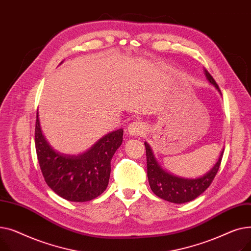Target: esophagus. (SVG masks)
I'll use <instances>...</instances> for the list:
<instances>
[{
	"mask_svg": "<svg viewBox=\"0 0 251 251\" xmlns=\"http://www.w3.org/2000/svg\"><path fill=\"white\" fill-rule=\"evenodd\" d=\"M146 129H147V125L143 122L135 121L129 125L128 133L131 136H141L146 133Z\"/></svg>",
	"mask_w": 251,
	"mask_h": 251,
	"instance_id": "1",
	"label": "esophagus"
}]
</instances>
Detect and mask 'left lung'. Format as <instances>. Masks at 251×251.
<instances>
[{
	"label": "left lung",
	"mask_w": 251,
	"mask_h": 251,
	"mask_svg": "<svg viewBox=\"0 0 251 251\" xmlns=\"http://www.w3.org/2000/svg\"><path fill=\"white\" fill-rule=\"evenodd\" d=\"M204 74L209 83L213 84L221 94V89L217 82L215 81L213 76L206 70H204ZM144 146H146L148 178L151 189L156 196H159L160 199L174 203H184L191 201L207 189V187L212 184L213 180L215 179L218 173L224 153L223 150L219 157V161L216 163L213 169H210L205 175L200 178L188 179L178 177L166 172V171L163 170L161 166L157 164L150 144L144 142Z\"/></svg>",
	"instance_id": "left-lung-1"
}]
</instances>
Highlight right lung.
Here are the masks:
<instances>
[{
	"label": "right lung",
	"instance_id": "1",
	"mask_svg": "<svg viewBox=\"0 0 251 251\" xmlns=\"http://www.w3.org/2000/svg\"><path fill=\"white\" fill-rule=\"evenodd\" d=\"M34 137L37 160L49 187L64 200L83 202L107 188L111 160L123 141V129L103 136L82 154H64L52 150L46 140L36 113Z\"/></svg>",
	"mask_w": 251,
	"mask_h": 251
}]
</instances>
